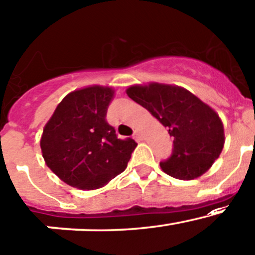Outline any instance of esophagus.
Instances as JSON below:
<instances>
[{
  "label": "esophagus",
  "instance_id": "34e87169",
  "mask_svg": "<svg viewBox=\"0 0 255 255\" xmlns=\"http://www.w3.org/2000/svg\"><path fill=\"white\" fill-rule=\"evenodd\" d=\"M134 138H135L136 140H140L141 139V130L140 129L134 130Z\"/></svg>",
  "mask_w": 255,
  "mask_h": 255
}]
</instances>
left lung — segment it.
I'll use <instances>...</instances> for the list:
<instances>
[{
    "mask_svg": "<svg viewBox=\"0 0 255 255\" xmlns=\"http://www.w3.org/2000/svg\"><path fill=\"white\" fill-rule=\"evenodd\" d=\"M126 93L172 136V155L159 162L164 173L180 180H192L211 168L225 142L223 122L211 106L183 87L157 82L130 86Z\"/></svg>",
    "mask_w": 255,
    "mask_h": 255,
    "instance_id": "1",
    "label": "left lung"
}]
</instances>
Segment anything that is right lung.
Instances as JSON below:
<instances>
[{
  "label": "right lung",
  "mask_w": 255,
  "mask_h": 255,
  "mask_svg": "<svg viewBox=\"0 0 255 255\" xmlns=\"http://www.w3.org/2000/svg\"><path fill=\"white\" fill-rule=\"evenodd\" d=\"M114 96L111 87L76 89L61 100L44 126L40 141L44 162L70 186L99 189L127 168L136 142L117 139L106 122Z\"/></svg>",
  "instance_id": "1"
}]
</instances>
